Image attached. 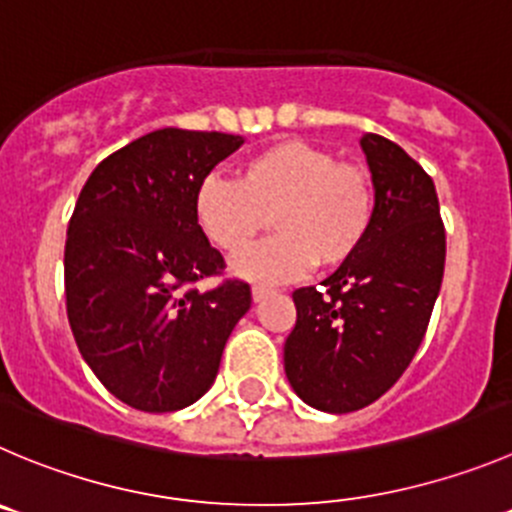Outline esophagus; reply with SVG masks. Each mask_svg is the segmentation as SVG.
Masks as SVG:
<instances>
[{"instance_id":"esophagus-1","label":"esophagus","mask_w":512,"mask_h":512,"mask_svg":"<svg viewBox=\"0 0 512 512\" xmlns=\"http://www.w3.org/2000/svg\"><path fill=\"white\" fill-rule=\"evenodd\" d=\"M251 294H253V301H261V299H266V296L271 294V289L269 286H261V284H256L251 289Z\"/></svg>"}]
</instances>
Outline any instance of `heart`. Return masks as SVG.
Here are the masks:
<instances>
[{
	"instance_id": "b5f03b06",
	"label": "heart",
	"mask_w": 512,
	"mask_h": 512,
	"mask_svg": "<svg viewBox=\"0 0 512 512\" xmlns=\"http://www.w3.org/2000/svg\"><path fill=\"white\" fill-rule=\"evenodd\" d=\"M374 211L369 170L304 140L266 145L243 160L238 180L211 175L196 191L198 228L228 256L246 253L274 216L279 236L233 264L236 274L256 281L347 264L367 241Z\"/></svg>"
}]
</instances>
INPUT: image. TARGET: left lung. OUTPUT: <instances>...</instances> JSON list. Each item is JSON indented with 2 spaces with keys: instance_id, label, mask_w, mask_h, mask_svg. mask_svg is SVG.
Returning a JSON list of instances; mask_svg holds the SVG:
<instances>
[{
  "instance_id": "8db88e82",
  "label": "left lung",
  "mask_w": 512,
  "mask_h": 512,
  "mask_svg": "<svg viewBox=\"0 0 512 512\" xmlns=\"http://www.w3.org/2000/svg\"><path fill=\"white\" fill-rule=\"evenodd\" d=\"M377 211L372 231L321 286L294 294L284 344L294 392L321 412L362 410L410 367L445 274V223L435 183L405 150L367 133Z\"/></svg>"
}]
</instances>
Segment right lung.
I'll list each match as a JSON object with an SVG mask.
<instances>
[{"label": "right lung", "instance_id": "add662e5", "mask_svg": "<svg viewBox=\"0 0 512 512\" xmlns=\"http://www.w3.org/2000/svg\"><path fill=\"white\" fill-rule=\"evenodd\" d=\"M241 135L163 128L107 155L72 211L65 243L67 319L82 359L110 394L175 412L211 389L251 286L223 279L221 251L196 221V191Z\"/></svg>", "mask_w": 512, "mask_h": 512}]
</instances>
